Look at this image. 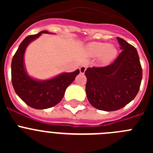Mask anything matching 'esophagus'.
Instances as JSON below:
<instances>
[{
    "label": "esophagus",
    "instance_id": "esophagus-1",
    "mask_svg": "<svg viewBox=\"0 0 153 153\" xmlns=\"http://www.w3.org/2000/svg\"><path fill=\"white\" fill-rule=\"evenodd\" d=\"M86 66H81L80 67H79V72H80V74H84L85 71H86Z\"/></svg>",
    "mask_w": 153,
    "mask_h": 153
}]
</instances>
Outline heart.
<instances>
[{
	"mask_svg": "<svg viewBox=\"0 0 153 153\" xmlns=\"http://www.w3.org/2000/svg\"><path fill=\"white\" fill-rule=\"evenodd\" d=\"M86 51L90 56H99L103 64H109L116 59L118 50L114 45L102 42H92L86 47Z\"/></svg>",
	"mask_w": 153,
	"mask_h": 153,
	"instance_id": "heart-1",
	"label": "heart"
}]
</instances>
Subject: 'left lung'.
Listing matches in <instances>:
<instances>
[{"instance_id": "obj_1", "label": "left lung", "mask_w": 153, "mask_h": 153, "mask_svg": "<svg viewBox=\"0 0 153 153\" xmlns=\"http://www.w3.org/2000/svg\"><path fill=\"white\" fill-rule=\"evenodd\" d=\"M120 49L118 57L103 67L86 69V92L93 107L115 111L130 102L137 95L143 70L136 49L123 39L117 37Z\"/></svg>"}]
</instances>
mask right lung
<instances>
[{
	"mask_svg": "<svg viewBox=\"0 0 153 153\" xmlns=\"http://www.w3.org/2000/svg\"><path fill=\"white\" fill-rule=\"evenodd\" d=\"M42 33H52L44 30L27 36L19 46L11 63V79L14 91L28 106L37 109L51 108L59 103L67 86L79 74V70H76L72 73H63L46 80L35 79L28 75L24 67V53L30 43Z\"/></svg>",
	"mask_w": 153,
	"mask_h": 153,
	"instance_id": "add662e5",
	"label": "right lung"
}]
</instances>
